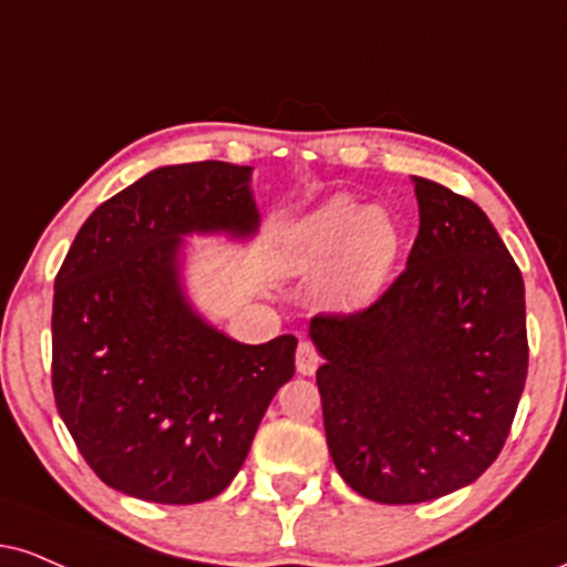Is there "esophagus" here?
Here are the masks:
<instances>
[{"label":"esophagus","instance_id":"obj_1","mask_svg":"<svg viewBox=\"0 0 567 567\" xmlns=\"http://www.w3.org/2000/svg\"><path fill=\"white\" fill-rule=\"evenodd\" d=\"M296 367H298V372H301V374H313V370H317V367H319V353L309 343V340H303V343L298 346Z\"/></svg>","mask_w":567,"mask_h":567}]
</instances>
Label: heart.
Masks as SVG:
<instances>
[{
  "label": "heart",
  "mask_w": 567,
  "mask_h": 567,
  "mask_svg": "<svg viewBox=\"0 0 567 567\" xmlns=\"http://www.w3.org/2000/svg\"><path fill=\"white\" fill-rule=\"evenodd\" d=\"M399 254L401 231L393 218L340 195L296 224L288 261L303 277L327 269L322 277L327 296L359 309L385 290Z\"/></svg>",
  "instance_id": "obj_1"
}]
</instances>
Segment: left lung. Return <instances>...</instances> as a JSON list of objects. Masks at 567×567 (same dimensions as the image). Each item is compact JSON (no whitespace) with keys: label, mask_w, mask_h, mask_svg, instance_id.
I'll return each mask as SVG.
<instances>
[{"label":"left lung","mask_w":567,"mask_h":567,"mask_svg":"<svg viewBox=\"0 0 567 567\" xmlns=\"http://www.w3.org/2000/svg\"><path fill=\"white\" fill-rule=\"evenodd\" d=\"M420 231L406 269L367 309L317 313L309 336L340 478L380 504L467 486L513 427L525 374V288L488 216L414 176Z\"/></svg>","instance_id":"1"}]
</instances>
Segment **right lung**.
Returning a JSON list of instances; mask_svg holds the SVG:
<instances>
[{
	"mask_svg": "<svg viewBox=\"0 0 567 567\" xmlns=\"http://www.w3.org/2000/svg\"><path fill=\"white\" fill-rule=\"evenodd\" d=\"M250 168L163 166L86 218L54 277L52 391L94 475L158 504L214 499L296 374L292 336L237 343L179 288V237L254 235Z\"/></svg>",
	"mask_w": 567,
	"mask_h": 567,
	"instance_id": "right-lung-1",
	"label": "right lung"
}]
</instances>
